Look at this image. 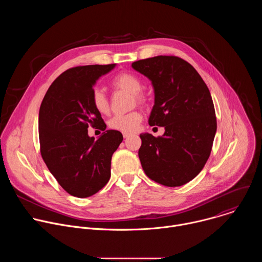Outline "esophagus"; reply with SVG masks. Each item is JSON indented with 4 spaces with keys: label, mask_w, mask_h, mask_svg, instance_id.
I'll return each instance as SVG.
<instances>
[{
    "label": "esophagus",
    "mask_w": 262,
    "mask_h": 262,
    "mask_svg": "<svg viewBox=\"0 0 262 262\" xmlns=\"http://www.w3.org/2000/svg\"><path fill=\"white\" fill-rule=\"evenodd\" d=\"M130 136V134H128V133H123V137L124 138H128Z\"/></svg>",
    "instance_id": "obj_1"
}]
</instances>
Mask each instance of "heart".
I'll return each instance as SVG.
<instances>
[{
  "label": "heart",
  "mask_w": 262,
  "mask_h": 262,
  "mask_svg": "<svg viewBox=\"0 0 262 262\" xmlns=\"http://www.w3.org/2000/svg\"><path fill=\"white\" fill-rule=\"evenodd\" d=\"M142 81L133 72H120L112 80L111 87L114 91H123L129 93L133 97V103L146 104L148 102L147 94L141 90ZM91 102L93 107L101 115H105L110 111V100L106 95L98 88H95L91 94ZM143 116L141 112L133 111L126 114H118L112 117L107 125L111 129L122 132V133H134L138 129Z\"/></svg>",
  "instance_id": "1"
}]
</instances>
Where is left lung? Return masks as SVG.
<instances>
[{"label": "left lung", "mask_w": 262, "mask_h": 262, "mask_svg": "<svg viewBox=\"0 0 262 262\" xmlns=\"http://www.w3.org/2000/svg\"><path fill=\"white\" fill-rule=\"evenodd\" d=\"M133 68L151 81L155 105L150 126L165 134H141L139 159L145 174L166 186H180L205 166L216 132L210 92L197 70L176 56H157L136 61Z\"/></svg>", "instance_id": "8db88e82"}]
</instances>
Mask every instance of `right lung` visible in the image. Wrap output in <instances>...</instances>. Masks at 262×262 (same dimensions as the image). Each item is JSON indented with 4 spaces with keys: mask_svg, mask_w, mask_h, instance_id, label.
Wrapping results in <instances>:
<instances>
[{
    "mask_svg": "<svg viewBox=\"0 0 262 262\" xmlns=\"http://www.w3.org/2000/svg\"><path fill=\"white\" fill-rule=\"evenodd\" d=\"M115 64L72 67L61 73L47 91L39 110L40 154L63 190L78 198L96 194L111 177L112 156L123 140L106 130L94 141L88 127L106 125L93 107L96 80Z\"/></svg>",
    "mask_w": 262,
    "mask_h": 262,
    "instance_id": "obj_1",
    "label": "right lung"
}]
</instances>
